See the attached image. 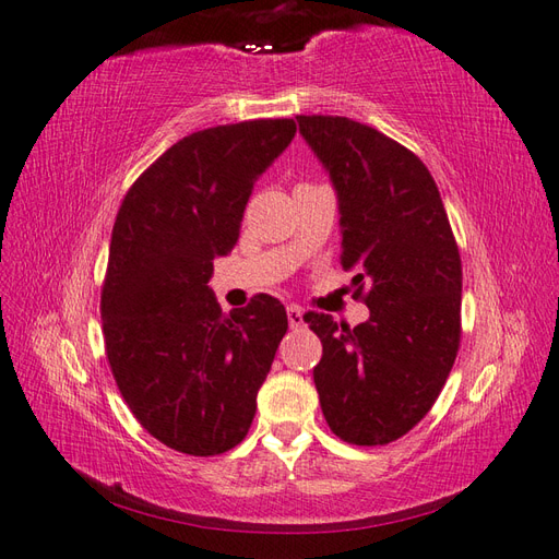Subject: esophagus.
<instances>
[{
  "instance_id": "esophagus-1",
  "label": "esophagus",
  "mask_w": 559,
  "mask_h": 559,
  "mask_svg": "<svg viewBox=\"0 0 559 559\" xmlns=\"http://www.w3.org/2000/svg\"><path fill=\"white\" fill-rule=\"evenodd\" d=\"M288 323H290V329H300V326H305V317H302V309L297 307V305H290L288 309Z\"/></svg>"
}]
</instances>
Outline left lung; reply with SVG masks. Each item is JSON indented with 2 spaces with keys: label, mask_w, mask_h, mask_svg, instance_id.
I'll use <instances>...</instances> for the list:
<instances>
[{
  "label": "left lung",
  "mask_w": 559,
  "mask_h": 559,
  "mask_svg": "<svg viewBox=\"0 0 559 559\" xmlns=\"http://www.w3.org/2000/svg\"><path fill=\"white\" fill-rule=\"evenodd\" d=\"M341 202L343 269L371 317L349 329L305 321L321 338L314 383L331 431L388 445L438 400L462 338V259L433 176L393 138L345 116H297Z\"/></svg>",
  "instance_id": "8db88e82"
}]
</instances>
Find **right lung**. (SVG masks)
<instances>
[{
	"label": "right lung",
	"mask_w": 559,
	"mask_h": 559,
	"mask_svg": "<svg viewBox=\"0 0 559 559\" xmlns=\"http://www.w3.org/2000/svg\"><path fill=\"white\" fill-rule=\"evenodd\" d=\"M295 131L293 119H254L190 133L138 176L114 221L104 353L140 426L192 457L248 436L288 331L276 297L224 314L206 281L240 238L254 180Z\"/></svg>",
	"instance_id": "add662e5"
}]
</instances>
